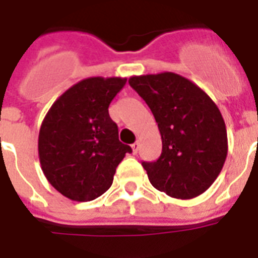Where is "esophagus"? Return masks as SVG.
Here are the masks:
<instances>
[{
	"label": "esophagus",
	"instance_id": "obj_1",
	"mask_svg": "<svg viewBox=\"0 0 258 258\" xmlns=\"http://www.w3.org/2000/svg\"><path fill=\"white\" fill-rule=\"evenodd\" d=\"M131 149H133L134 154H137L138 150H139V143H138V142L133 143V145H131Z\"/></svg>",
	"mask_w": 258,
	"mask_h": 258
}]
</instances>
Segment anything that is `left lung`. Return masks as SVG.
Here are the masks:
<instances>
[{
	"mask_svg": "<svg viewBox=\"0 0 258 258\" xmlns=\"http://www.w3.org/2000/svg\"><path fill=\"white\" fill-rule=\"evenodd\" d=\"M158 124L162 153L142 162L151 185L176 199L207 190L227 157V131L219 108L203 89L176 73L134 76L128 80Z\"/></svg>",
	"mask_w": 258,
	"mask_h": 258,
	"instance_id": "left-lung-1",
	"label": "left lung"
}]
</instances>
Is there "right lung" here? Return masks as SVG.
<instances>
[{
	"label": "right lung",
	"instance_id": "1",
	"mask_svg": "<svg viewBox=\"0 0 258 258\" xmlns=\"http://www.w3.org/2000/svg\"><path fill=\"white\" fill-rule=\"evenodd\" d=\"M121 77H90L59 96L39 131V160L51 185L68 199L90 202L109 189L131 153L119 141L108 107L125 85Z\"/></svg>",
	"mask_w": 258,
	"mask_h": 258
}]
</instances>
